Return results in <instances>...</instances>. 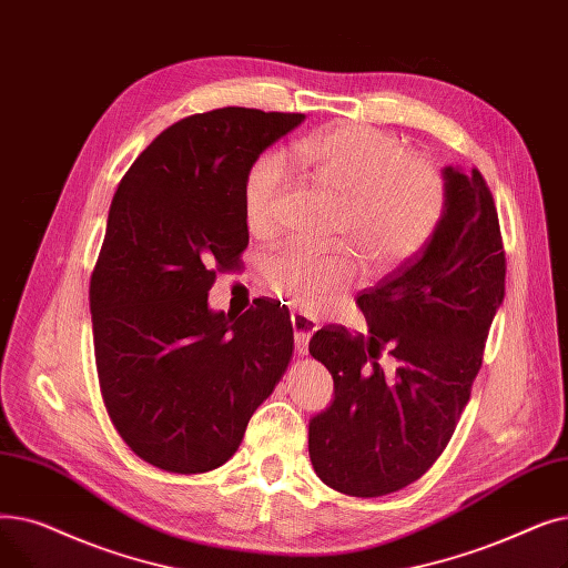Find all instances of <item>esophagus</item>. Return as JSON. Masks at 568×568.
I'll return each instance as SVG.
<instances>
[{"instance_id": "obj_1", "label": "esophagus", "mask_w": 568, "mask_h": 568, "mask_svg": "<svg viewBox=\"0 0 568 568\" xmlns=\"http://www.w3.org/2000/svg\"><path fill=\"white\" fill-rule=\"evenodd\" d=\"M291 328H293V342H295V351L298 356L307 354V344L312 333L316 331V321L303 312H293L291 314Z\"/></svg>"}]
</instances>
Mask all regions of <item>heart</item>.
<instances>
[{
    "mask_svg": "<svg viewBox=\"0 0 568 568\" xmlns=\"http://www.w3.org/2000/svg\"><path fill=\"white\" fill-rule=\"evenodd\" d=\"M295 156L312 178L342 201L337 231L367 267H388L416 256L435 235L446 203L439 169L423 156H407L393 133L339 124L295 145ZM286 186L280 154H263L247 173L242 212L254 233L275 226ZM270 288L301 310H314L351 280V263L339 254L282 247L265 261Z\"/></svg>",
    "mask_w": 568,
    "mask_h": 568,
    "instance_id": "obj_1",
    "label": "heart"
}]
</instances>
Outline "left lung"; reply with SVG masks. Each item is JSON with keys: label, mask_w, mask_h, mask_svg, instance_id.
<instances>
[{"label": "left lung", "mask_w": 568, "mask_h": 568, "mask_svg": "<svg viewBox=\"0 0 568 568\" xmlns=\"http://www.w3.org/2000/svg\"><path fill=\"white\" fill-rule=\"evenodd\" d=\"M446 203L425 250L358 295L367 335L321 328L310 354L335 393L310 418L318 478L351 497L407 488L435 465L471 395L485 339L504 301L506 258L483 175L442 171ZM384 347L396 363L386 373Z\"/></svg>", "instance_id": "obj_1"}]
</instances>
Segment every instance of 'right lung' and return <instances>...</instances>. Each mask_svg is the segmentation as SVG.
I'll return each instance as SVG.
<instances>
[{
  "instance_id": "add662e5",
  "label": "right lung",
  "mask_w": 568,
  "mask_h": 568,
  "mask_svg": "<svg viewBox=\"0 0 568 568\" xmlns=\"http://www.w3.org/2000/svg\"><path fill=\"white\" fill-rule=\"evenodd\" d=\"M303 120L235 105L184 118L118 184L90 282L97 372L120 437L159 469L222 467L291 361L280 303L224 314L207 291L247 250V173Z\"/></svg>"
}]
</instances>
